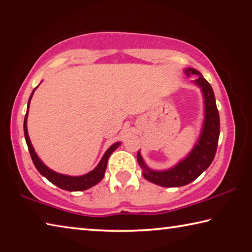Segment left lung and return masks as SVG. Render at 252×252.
<instances>
[{"instance_id":"obj_1","label":"left lung","mask_w":252,"mask_h":252,"mask_svg":"<svg viewBox=\"0 0 252 252\" xmlns=\"http://www.w3.org/2000/svg\"><path fill=\"white\" fill-rule=\"evenodd\" d=\"M188 76L197 75L194 83L198 84L203 92L204 105H206V118L201 136L198 143L187 159L181 161L176 167L167 170V171H153L149 169L138 152L139 164L143 169V177L161 187H182L195 180L213 161L216 156L217 147L220 134V118L217 109L215 93L210 83L203 78L199 71L194 69H188L186 71Z\"/></svg>"}]
</instances>
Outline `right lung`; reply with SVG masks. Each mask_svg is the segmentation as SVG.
Segmentation results:
<instances>
[{"mask_svg": "<svg viewBox=\"0 0 252 252\" xmlns=\"http://www.w3.org/2000/svg\"><path fill=\"white\" fill-rule=\"evenodd\" d=\"M35 89H34L31 96H30V99H29L27 114H25V118H24L23 129H24L25 141H27L28 148H29V152H30V155H31L32 161H33L34 165H35V168L37 169V171H39L42 174V176H44L46 179H48L50 182H52L53 185H55L59 188H61V189L67 190V191H82V190H87V189H89V188H91L94 185H96L97 182H100L102 179H103L109 157L111 156V153H112L119 146H120V142H117V143H114L113 146H111L108 149V150H106V152L104 153V156L101 159L100 163L97 164V167L94 170H92L91 172L84 174V176L69 177V176H64V174H60L58 172L52 171V170L49 169L45 164H43V162H42L39 159V157L36 156V153H35V151H34V149H33L32 144H31V141H30L29 134H28L27 121H28L29 106H30V101H31V97L33 95L34 91H35Z\"/></svg>", "mask_w": 252, "mask_h": 252, "instance_id": "obj_1", "label": "right lung"}]
</instances>
